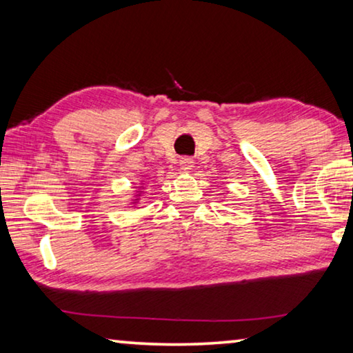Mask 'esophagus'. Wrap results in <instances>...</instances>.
Returning a JSON list of instances; mask_svg holds the SVG:
<instances>
[{
	"label": "esophagus",
	"instance_id": "1",
	"mask_svg": "<svg viewBox=\"0 0 353 353\" xmlns=\"http://www.w3.org/2000/svg\"><path fill=\"white\" fill-rule=\"evenodd\" d=\"M179 166H181V170L183 172H188L190 170H193L194 161L192 159H188V157H183V159H181V161H179Z\"/></svg>",
	"mask_w": 353,
	"mask_h": 353
}]
</instances>
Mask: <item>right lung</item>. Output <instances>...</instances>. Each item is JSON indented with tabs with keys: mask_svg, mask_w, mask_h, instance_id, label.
Returning a JSON list of instances; mask_svg holds the SVG:
<instances>
[{
	"mask_svg": "<svg viewBox=\"0 0 353 353\" xmlns=\"http://www.w3.org/2000/svg\"><path fill=\"white\" fill-rule=\"evenodd\" d=\"M133 188H135V192H133L130 201H128V205H130V207H135V205L139 204V201H141L143 194H144V190H146V185H144L143 181H141V182H139L138 187H133Z\"/></svg>",
	"mask_w": 353,
	"mask_h": 353,
	"instance_id": "right-lung-1",
	"label": "right lung"
}]
</instances>
